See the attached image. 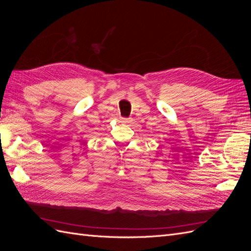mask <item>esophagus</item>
<instances>
[{
  "mask_svg": "<svg viewBox=\"0 0 251 251\" xmlns=\"http://www.w3.org/2000/svg\"><path fill=\"white\" fill-rule=\"evenodd\" d=\"M121 121H123V123H125V124H127V123H130L131 119L130 118H121Z\"/></svg>",
  "mask_w": 251,
  "mask_h": 251,
  "instance_id": "34e87169",
  "label": "esophagus"
}]
</instances>
